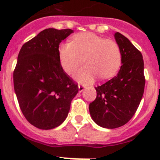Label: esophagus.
<instances>
[{"label":"esophagus","instance_id":"34e87169","mask_svg":"<svg viewBox=\"0 0 160 160\" xmlns=\"http://www.w3.org/2000/svg\"><path fill=\"white\" fill-rule=\"evenodd\" d=\"M85 89L84 85H78V91L79 92H82Z\"/></svg>","mask_w":160,"mask_h":160}]
</instances>
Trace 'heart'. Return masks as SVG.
<instances>
[{"label": "heart", "mask_w": 160, "mask_h": 160, "mask_svg": "<svg viewBox=\"0 0 160 160\" xmlns=\"http://www.w3.org/2000/svg\"><path fill=\"white\" fill-rule=\"evenodd\" d=\"M58 56L61 66L69 74L75 73L84 60L87 65L75 74L82 83L92 82L98 76L103 79L113 77L122 64V53L116 42L89 32L61 44Z\"/></svg>", "instance_id": "1"}]
</instances>
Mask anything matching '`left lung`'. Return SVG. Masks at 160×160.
<instances>
[{
    "label": "left lung",
    "mask_w": 160,
    "mask_h": 160,
    "mask_svg": "<svg viewBox=\"0 0 160 160\" xmlns=\"http://www.w3.org/2000/svg\"><path fill=\"white\" fill-rule=\"evenodd\" d=\"M114 38L121 49L122 66L116 76L95 87L97 97L89 106L95 123L108 129L129 122L138 109L145 87L141 52L120 32H115Z\"/></svg>",
    "instance_id": "left-lung-1"
}]
</instances>
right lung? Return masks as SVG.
I'll return each instance as SVG.
<instances>
[{
	"label": "right lung",
	"mask_w": 160,
	"mask_h": 160,
	"mask_svg": "<svg viewBox=\"0 0 160 160\" xmlns=\"http://www.w3.org/2000/svg\"><path fill=\"white\" fill-rule=\"evenodd\" d=\"M73 32L44 29L25 42L18 54L14 90L24 116L39 129H53L62 123L78 92V84L63 70L58 56L59 45Z\"/></svg>",
	"instance_id": "1"
}]
</instances>
